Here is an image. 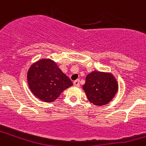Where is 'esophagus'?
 <instances>
[{
  "label": "esophagus",
  "instance_id": "1",
  "mask_svg": "<svg viewBox=\"0 0 146 146\" xmlns=\"http://www.w3.org/2000/svg\"><path fill=\"white\" fill-rule=\"evenodd\" d=\"M73 85L75 86H77V87H79L80 86V80H76L73 82Z\"/></svg>",
  "mask_w": 146,
  "mask_h": 146
}]
</instances>
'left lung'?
Returning a JSON list of instances; mask_svg holds the SVG:
<instances>
[{
    "label": "left lung",
    "instance_id": "obj_1",
    "mask_svg": "<svg viewBox=\"0 0 146 146\" xmlns=\"http://www.w3.org/2000/svg\"><path fill=\"white\" fill-rule=\"evenodd\" d=\"M83 88L88 99L96 106H104L118 91V83L111 73L93 71L86 77Z\"/></svg>",
    "mask_w": 146,
    "mask_h": 146
}]
</instances>
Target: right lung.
I'll return each mask as SVG.
<instances>
[{"instance_id":"right-lung-1","label":"right lung","mask_w":146,"mask_h":146,"mask_svg":"<svg viewBox=\"0 0 146 146\" xmlns=\"http://www.w3.org/2000/svg\"><path fill=\"white\" fill-rule=\"evenodd\" d=\"M28 85L32 93L45 102H53L73 83L55 62L42 59L31 66L28 72Z\"/></svg>"}]
</instances>
